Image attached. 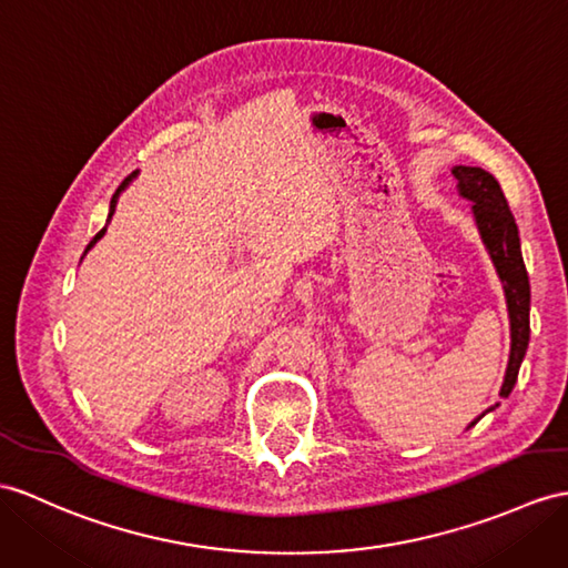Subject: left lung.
I'll return each mask as SVG.
<instances>
[{
  "mask_svg": "<svg viewBox=\"0 0 568 568\" xmlns=\"http://www.w3.org/2000/svg\"><path fill=\"white\" fill-rule=\"evenodd\" d=\"M450 173L458 180L460 197L473 202V214L477 221L479 236L484 245H487L496 274H499V280L504 284L510 317V356L499 395L508 397L518 381L523 356L530 342V282L520 255L518 226L514 214L508 210L499 180L491 173L477 169V165H455ZM481 417H477L469 426H475Z\"/></svg>",
  "mask_w": 568,
  "mask_h": 568,
  "instance_id": "8db88e82",
  "label": "left lung"
}]
</instances>
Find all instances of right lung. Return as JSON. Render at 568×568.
I'll list each match as a JSON object with an SVG mask.
<instances>
[{"instance_id":"right-lung-1","label":"right lung","mask_w":568,"mask_h":568,"mask_svg":"<svg viewBox=\"0 0 568 568\" xmlns=\"http://www.w3.org/2000/svg\"><path fill=\"white\" fill-rule=\"evenodd\" d=\"M134 175H136V171H134L132 175H128V178H124V180H122V185L118 187V192H115V195H113V200H110V212H108V221H110V219H113V214H115V204H118V197H120V192H122L124 187H128V185L132 183V178H134ZM103 233H105V229H101L99 233H95V236H93V241H91V243L87 245V251H91V247L95 245V241H101V239H103ZM84 255H87V253H84Z\"/></svg>"}]
</instances>
